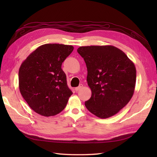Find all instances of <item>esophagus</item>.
Instances as JSON below:
<instances>
[{
    "mask_svg": "<svg viewBox=\"0 0 157 157\" xmlns=\"http://www.w3.org/2000/svg\"><path fill=\"white\" fill-rule=\"evenodd\" d=\"M83 87V85L82 84H80V85H79V86H78V87H77V88H75V91L76 92H78V90H80V89H81Z\"/></svg>",
    "mask_w": 157,
    "mask_h": 157,
    "instance_id": "1",
    "label": "esophagus"
}]
</instances>
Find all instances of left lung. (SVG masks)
Wrapping results in <instances>:
<instances>
[{"instance_id":"1","label":"left lung","mask_w":157,"mask_h":157,"mask_svg":"<svg viewBox=\"0 0 157 157\" xmlns=\"http://www.w3.org/2000/svg\"><path fill=\"white\" fill-rule=\"evenodd\" d=\"M78 53L86 63L92 96L88 110L101 118L115 115L130 101L134 92L136 69L121 50L111 45L80 46Z\"/></svg>"}]
</instances>
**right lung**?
I'll return each instance as SVG.
<instances>
[{"label": "right lung", "instance_id": "obj_1", "mask_svg": "<svg viewBox=\"0 0 157 157\" xmlns=\"http://www.w3.org/2000/svg\"><path fill=\"white\" fill-rule=\"evenodd\" d=\"M73 49L71 45L43 44L20 66V93L33 110L42 116H54L62 111L73 94L61 65Z\"/></svg>", "mask_w": 157, "mask_h": 157}]
</instances>
